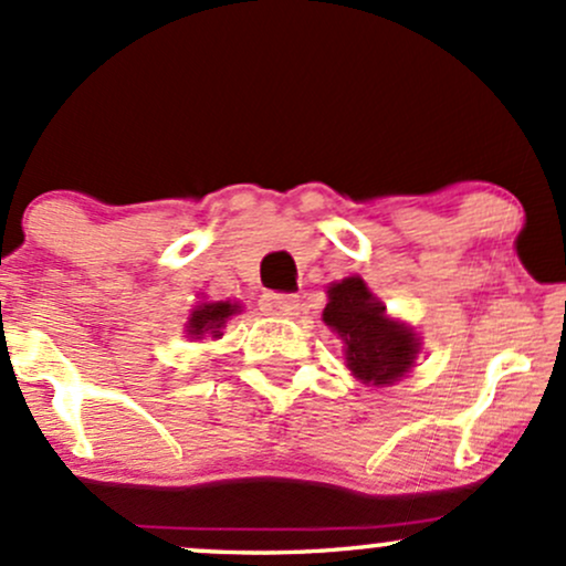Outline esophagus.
<instances>
[{"mask_svg": "<svg viewBox=\"0 0 566 566\" xmlns=\"http://www.w3.org/2000/svg\"><path fill=\"white\" fill-rule=\"evenodd\" d=\"M260 306H263L265 314H273V316H295L297 314V306H301V303H297L295 295L269 293V295H263Z\"/></svg>", "mask_w": 566, "mask_h": 566, "instance_id": "obj_1", "label": "esophagus"}]
</instances>
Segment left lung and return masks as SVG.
<instances>
[{
	"label": "left lung",
	"mask_w": 566,
	"mask_h": 566,
	"mask_svg": "<svg viewBox=\"0 0 566 566\" xmlns=\"http://www.w3.org/2000/svg\"><path fill=\"white\" fill-rule=\"evenodd\" d=\"M322 319L344 340L346 368L368 387H389L413 368L419 335L387 316V306L359 276L340 279L327 287Z\"/></svg>",
	"instance_id": "8db88e82"
}]
</instances>
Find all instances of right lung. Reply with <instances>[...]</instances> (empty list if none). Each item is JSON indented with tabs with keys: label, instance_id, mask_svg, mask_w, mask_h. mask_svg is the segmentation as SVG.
Returning <instances> with one entry per match:
<instances>
[{
	"label": "right lung",
	"instance_id": "right-lung-1",
	"mask_svg": "<svg viewBox=\"0 0 566 566\" xmlns=\"http://www.w3.org/2000/svg\"><path fill=\"white\" fill-rule=\"evenodd\" d=\"M241 306L231 301H217V303H201L196 306L188 316V331L190 338H203V335H212V338H220V331L226 327V322L231 319L233 314H239Z\"/></svg>",
	"mask_w": 566,
	"mask_h": 566
}]
</instances>
